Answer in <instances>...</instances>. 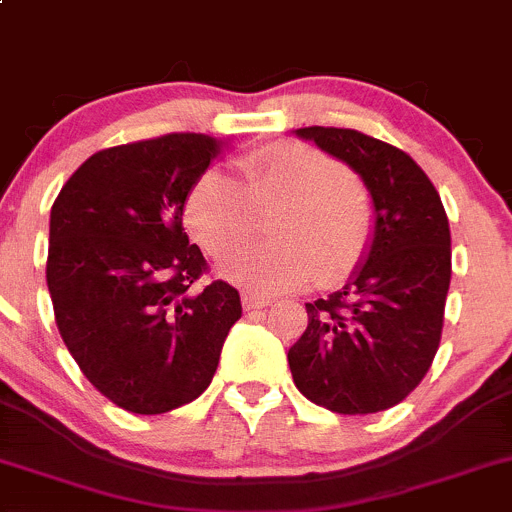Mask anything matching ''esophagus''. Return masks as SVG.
<instances>
[{
    "mask_svg": "<svg viewBox=\"0 0 512 512\" xmlns=\"http://www.w3.org/2000/svg\"><path fill=\"white\" fill-rule=\"evenodd\" d=\"M270 304H272L270 297H257V294H242V306H245L247 311L265 309V306H270Z\"/></svg>",
    "mask_w": 512,
    "mask_h": 512,
    "instance_id": "obj_1",
    "label": "esophagus"
}]
</instances>
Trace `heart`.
I'll use <instances>...</instances> for the list:
<instances>
[{"instance_id": "heart-1", "label": "heart", "mask_w": 512, "mask_h": 512, "mask_svg": "<svg viewBox=\"0 0 512 512\" xmlns=\"http://www.w3.org/2000/svg\"><path fill=\"white\" fill-rule=\"evenodd\" d=\"M242 184L218 169L193 181L184 220L213 257L233 255L257 230V211H274V240L240 252L228 265L235 282L255 292H284L319 274L336 282L358 265L373 235L368 188L341 159L297 139H279L240 154Z\"/></svg>"}]
</instances>
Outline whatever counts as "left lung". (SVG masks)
<instances>
[{
    "label": "left lung",
    "instance_id": "8db88e82",
    "mask_svg": "<svg viewBox=\"0 0 512 512\" xmlns=\"http://www.w3.org/2000/svg\"><path fill=\"white\" fill-rule=\"evenodd\" d=\"M297 134L360 174L373 196L375 230L351 282L306 304L309 326L289 348V370L314 405L383 412L422 383L437 355L451 282L449 218L429 176L402 149L358 129Z\"/></svg>",
    "mask_w": 512,
    "mask_h": 512
}]
</instances>
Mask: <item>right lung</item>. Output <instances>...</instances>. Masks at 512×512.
<instances>
[{"instance_id": "right-lung-1", "label": "right lung", "mask_w": 512, "mask_h": 512, "mask_svg": "<svg viewBox=\"0 0 512 512\" xmlns=\"http://www.w3.org/2000/svg\"><path fill=\"white\" fill-rule=\"evenodd\" d=\"M223 139L171 132L100 149L53 201L46 282L56 326L85 378L134 414H164L211 385L238 289L193 292L208 262L184 233L193 181Z\"/></svg>"}]
</instances>
